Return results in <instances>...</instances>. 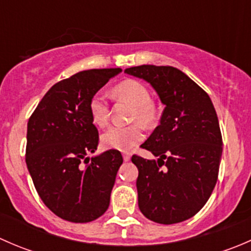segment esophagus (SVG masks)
<instances>
[{
    "label": "esophagus",
    "mask_w": 251,
    "mask_h": 251,
    "mask_svg": "<svg viewBox=\"0 0 251 251\" xmlns=\"http://www.w3.org/2000/svg\"><path fill=\"white\" fill-rule=\"evenodd\" d=\"M124 160L125 161H130V159H131V155L128 153H124Z\"/></svg>",
    "instance_id": "1"
}]
</instances>
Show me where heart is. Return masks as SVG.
I'll return each instance as SVG.
<instances>
[{
    "instance_id": "b5f03b06",
    "label": "heart",
    "mask_w": 251,
    "mask_h": 251,
    "mask_svg": "<svg viewBox=\"0 0 251 251\" xmlns=\"http://www.w3.org/2000/svg\"><path fill=\"white\" fill-rule=\"evenodd\" d=\"M114 95L119 98L128 100L135 107L133 118L138 119L141 123L149 124L154 118V110L151 104V92L144 83L137 80H125L114 87ZM91 118L98 126H104L109 119V104L102 93L92 96L88 104ZM143 131L138 125L121 126L111 125L102 133L103 146L110 149L127 151L135 148L140 142L143 141Z\"/></svg>"
}]
</instances>
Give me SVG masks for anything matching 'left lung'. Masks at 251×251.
Here are the masks:
<instances>
[{
	"label": "left lung",
	"mask_w": 251,
	"mask_h": 251,
	"mask_svg": "<svg viewBox=\"0 0 251 251\" xmlns=\"http://www.w3.org/2000/svg\"><path fill=\"white\" fill-rule=\"evenodd\" d=\"M126 74L146 80L165 105L142 148L158 160L132 155L138 206L147 219L173 225L193 217L211 196L219 176L222 136L209 95L174 67L140 65Z\"/></svg>",
	"instance_id": "left-lung-1"
}]
</instances>
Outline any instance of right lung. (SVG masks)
Here are the masks:
<instances>
[{"label": "right lung", "mask_w": 251, "mask_h": 251, "mask_svg": "<svg viewBox=\"0 0 251 251\" xmlns=\"http://www.w3.org/2000/svg\"><path fill=\"white\" fill-rule=\"evenodd\" d=\"M121 72L91 69L59 81L30 116L26 133L27 170L45 205L58 217L76 224L107 211L123 155L116 149L88 158L98 146L90 100Z\"/></svg>", "instance_id": "obj_1"}]
</instances>
